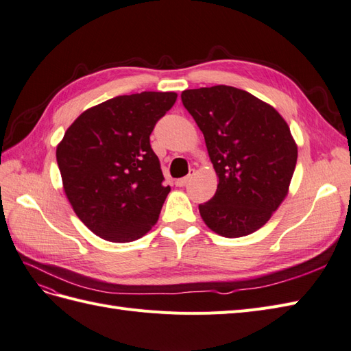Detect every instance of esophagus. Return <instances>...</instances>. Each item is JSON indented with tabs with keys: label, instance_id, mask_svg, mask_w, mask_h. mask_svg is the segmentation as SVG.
I'll use <instances>...</instances> for the list:
<instances>
[{
	"label": "esophagus",
	"instance_id": "esophagus-1",
	"mask_svg": "<svg viewBox=\"0 0 351 351\" xmlns=\"http://www.w3.org/2000/svg\"><path fill=\"white\" fill-rule=\"evenodd\" d=\"M190 179H191V173L184 176V178H181V179H176L175 185H176V186H185L188 182H190Z\"/></svg>",
	"mask_w": 351,
	"mask_h": 351
}]
</instances>
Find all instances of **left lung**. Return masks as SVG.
I'll list each match as a JSON object with an SVG mask.
<instances>
[{"instance_id": "obj_1", "label": "left lung", "mask_w": 351, "mask_h": 351, "mask_svg": "<svg viewBox=\"0 0 351 351\" xmlns=\"http://www.w3.org/2000/svg\"><path fill=\"white\" fill-rule=\"evenodd\" d=\"M182 104L203 132L218 175L217 193L199 204L206 226L236 239L265 226L289 191L298 148L283 117L245 90H184Z\"/></svg>"}]
</instances>
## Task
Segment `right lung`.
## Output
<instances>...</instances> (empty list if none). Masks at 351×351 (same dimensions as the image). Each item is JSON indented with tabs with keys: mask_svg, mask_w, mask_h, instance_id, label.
I'll use <instances>...</instances> for the list:
<instances>
[{
	"mask_svg": "<svg viewBox=\"0 0 351 351\" xmlns=\"http://www.w3.org/2000/svg\"><path fill=\"white\" fill-rule=\"evenodd\" d=\"M175 92L117 96L88 108L56 148L64 190L77 217L114 243L141 239L157 222L170 186L149 134Z\"/></svg>",
	"mask_w": 351,
	"mask_h": 351,
	"instance_id": "add662e5",
	"label": "right lung"
}]
</instances>
